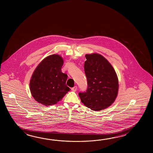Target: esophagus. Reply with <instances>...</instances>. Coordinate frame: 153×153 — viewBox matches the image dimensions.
Here are the masks:
<instances>
[{
	"instance_id": "34e87169",
	"label": "esophagus",
	"mask_w": 153,
	"mask_h": 153,
	"mask_svg": "<svg viewBox=\"0 0 153 153\" xmlns=\"http://www.w3.org/2000/svg\"><path fill=\"white\" fill-rule=\"evenodd\" d=\"M76 90H77V86H75L74 87L72 88V90L73 91L75 92V91H76Z\"/></svg>"
}]
</instances>
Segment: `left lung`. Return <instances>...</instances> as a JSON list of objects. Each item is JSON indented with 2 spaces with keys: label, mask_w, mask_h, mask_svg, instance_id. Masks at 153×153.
I'll use <instances>...</instances> for the list:
<instances>
[{
  "label": "left lung",
  "mask_w": 153,
  "mask_h": 153,
  "mask_svg": "<svg viewBox=\"0 0 153 153\" xmlns=\"http://www.w3.org/2000/svg\"><path fill=\"white\" fill-rule=\"evenodd\" d=\"M84 71L88 80L86 92H79L81 102L94 111L107 108L117 97L119 81L111 63L100 54L85 55Z\"/></svg>",
  "instance_id": "1"
}]
</instances>
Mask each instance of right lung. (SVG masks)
I'll return each instance as SVG.
<instances>
[{
    "label": "right lung",
    "mask_w": 153,
    "mask_h": 153,
    "mask_svg": "<svg viewBox=\"0 0 153 153\" xmlns=\"http://www.w3.org/2000/svg\"><path fill=\"white\" fill-rule=\"evenodd\" d=\"M63 65L62 57L54 54L44 59L34 70L29 87L39 103L46 106L56 104L71 90L66 85L68 75L61 71Z\"/></svg>",
    "instance_id": "add662e5"
}]
</instances>
